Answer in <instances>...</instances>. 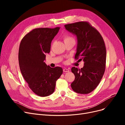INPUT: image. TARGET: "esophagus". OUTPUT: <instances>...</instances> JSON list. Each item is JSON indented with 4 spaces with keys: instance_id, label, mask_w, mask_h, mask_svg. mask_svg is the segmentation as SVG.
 Masks as SVG:
<instances>
[{
    "instance_id": "obj_1",
    "label": "esophagus",
    "mask_w": 125,
    "mask_h": 125,
    "mask_svg": "<svg viewBox=\"0 0 125 125\" xmlns=\"http://www.w3.org/2000/svg\"><path fill=\"white\" fill-rule=\"evenodd\" d=\"M63 70V72H64V73H67V72L69 71V69H67V68H64Z\"/></svg>"
}]
</instances>
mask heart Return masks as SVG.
<instances>
[{
  "mask_svg": "<svg viewBox=\"0 0 125 125\" xmlns=\"http://www.w3.org/2000/svg\"><path fill=\"white\" fill-rule=\"evenodd\" d=\"M69 40H73V38H71V37H70L69 36H66L64 37V42L67 41H69Z\"/></svg>",
  "mask_w": 125,
  "mask_h": 125,
  "instance_id": "obj_1",
  "label": "heart"
}]
</instances>
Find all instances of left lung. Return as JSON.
I'll use <instances>...</instances> for the list:
<instances>
[{"mask_svg": "<svg viewBox=\"0 0 125 125\" xmlns=\"http://www.w3.org/2000/svg\"><path fill=\"white\" fill-rule=\"evenodd\" d=\"M65 27L77 38L75 59L84 62L81 69L71 68L75 75L71 88L78 94H89L99 84L105 69L106 51L104 40L100 33L87 22L69 24Z\"/></svg>", "mask_w": 125, "mask_h": 125, "instance_id": "8db88e82", "label": "left lung"}]
</instances>
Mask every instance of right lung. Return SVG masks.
Here are the masks:
<instances>
[{
  "label": "right lung",
  "mask_w": 125,
  "mask_h": 125,
  "mask_svg": "<svg viewBox=\"0 0 125 125\" xmlns=\"http://www.w3.org/2000/svg\"><path fill=\"white\" fill-rule=\"evenodd\" d=\"M60 28L34 29L23 38L20 44L18 58L21 73L31 90L39 96L53 93L56 81L63 73L61 67L52 68L44 62Z\"/></svg>",
  "instance_id": "obj_1"
}]
</instances>
